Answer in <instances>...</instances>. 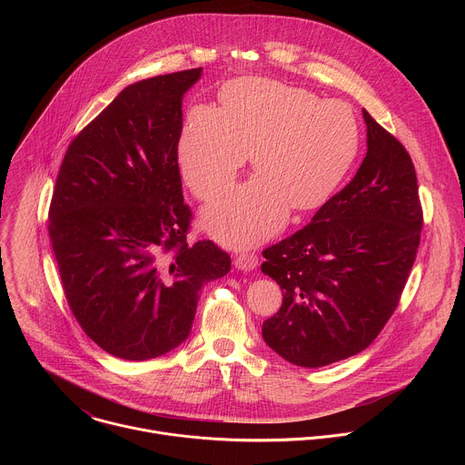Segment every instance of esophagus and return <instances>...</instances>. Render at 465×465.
I'll return each mask as SVG.
<instances>
[{
    "mask_svg": "<svg viewBox=\"0 0 465 465\" xmlns=\"http://www.w3.org/2000/svg\"><path fill=\"white\" fill-rule=\"evenodd\" d=\"M257 255L253 252H241L233 255V264L239 271H253L257 267Z\"/></svg>",
    "mask_w": 465,
    "mask_h": 465,
    "instance_id": "1",
    "label": "esophagus"
}]
</instances>
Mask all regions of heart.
Listing matches in <instances>:
<instances>
[{
    "mask_svg": "<svg viewBox=\"0 0 465 465\" xmlns=\"http://www.w3.org/2000/svg\"><path fill=\"white\" fill-rule=\"evenodd\" d=\"M359 149L353 112L341 101L269 79H239L221 92V110L194 106L185 119L178 156L198 196L226 191L248 154L261 174L213 203L206 228L224 244L252 246L276 233L289 206H320L351 167Z\"/></svg>",
    "mask_w": 465,
    "mask_h": 465,
    "instance_id": "1",
    "label": "heart"
}]
</instances>
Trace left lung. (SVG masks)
Returning a JSON list of instances; mask_svg holds the SVG:
<instances>
[{
  "instance_id": "obj_1",
  "label": "left lung",
  "mask_w": 465,
  "mask_h": 465,
  "mask_svg": "<svg viewBox=\"0 0 465 465\" xmlns=\"http://www.w3.org/2000/svg\"><path fill=\"white\" fill-rule=\"evenodd\" d=\"M368 153L351 182L287 239L262 250L280 311L262 339L285 361L320 368L366 350L400 305L416 261L423 208L412 158L362 110Z\"/></svg>"
}]
</instances>
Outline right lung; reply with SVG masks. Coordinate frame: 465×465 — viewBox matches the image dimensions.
I'll list each match as a JSON object with an SVG mask.
<instances>
[{
    "instance_id": "add662e5",
    "label": "right lung",
    "mask_w": 465,
    "mask_h": 465,
    "mask_svg": "<svg viewBox=\"0 0 465 465\" xmlns=\"http://www.w3.org/2000/svg\"><path fill=\"white\" fill-rule=\"evenodd\" d=\"M201 72L126 86L58 169L47 230L62 291L84 333L119 359L147 361L182 344L201 289L232 267L213 241L187 242L182 95Z\"/></svg>"
}]
</instances>
